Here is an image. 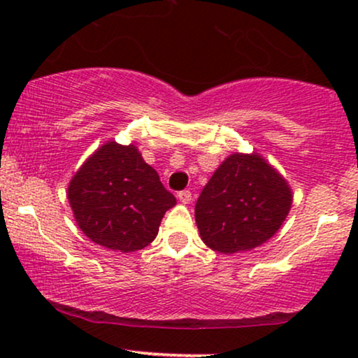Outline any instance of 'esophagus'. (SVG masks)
Masks as SVG:
<instances>
[{"mask_svg":"<svg viewBox=\"0 0 358 358\" xmlns=\"http://www.w3.org/2000/svg\"><path fill=\"white\" fill-rule=\"evenodd\" d=\"M178 200L182 203H190L192 202V192L190 190H183L178 193Z\"/></svg>","mask_w":358,"mask_h":358,"instance_id":"34e87169","label":"esophagus"}]
</instances>
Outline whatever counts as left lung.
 <instances>
[{"label": "left lung", "instance_id": "left-lung-1", "mask_svg": "<svg viewBox=\"0 0 358 358\" xmlns=\"http://www.w3.org/2000/svg\"><path fill=\"white\" fill-rule=\"evenodd\" d=\"M293 203L286 178L257 153L222 162L195 205L200 237L212 250L256 249L281 229Z\"/></svg>", "mask_w": 358, "mask_h": 358}]
</instances>
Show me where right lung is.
<instances>
[{
    "mask_svg": "<svg viewBox=\"0 0 358 358\" xmlns=\"http://www.w3.org/2000/svg\"><path fill=\"white\" fill-rule=\"evenodd\" d=\"M67 199L80 231L96 244L134 252L155 241L176 199L134 145L104 143L69 183Z\"/></svg>",
    "mask_w": 358,
    "mask_h": 358,
    "instance_id": "right-lung-1",
    "label": "right lung"
}]
</instances>
